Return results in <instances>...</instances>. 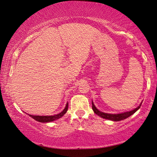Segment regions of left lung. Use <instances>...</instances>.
<instances>
[{
  "instance_id": "8db88e82",
  "label": "left lung",
  "mask_w": 157,
  "mask_h": 157,
  "mask_svg": "<svg viewBox=\"0 0 157 157\" xmlns=\"http://www.w3.org/2000/svg\"><path fill=\"white\" fill-rule=\"evenodd\" d=\"M141 105V104L139 105L137 108L134 109V110H132L131 111H128V112L118 113V114H111V113H106L101 112V111H98V109L96 108V106H94L93 102H92V109H93V111H94V113H95L96 114H97L98 116H99V117H101L104 118V119L111 120V121H121V120H123V119H126V118L129 117L130 116H132L133 113H134L139 108H140Z\"/></svg>"
}]
</instances>
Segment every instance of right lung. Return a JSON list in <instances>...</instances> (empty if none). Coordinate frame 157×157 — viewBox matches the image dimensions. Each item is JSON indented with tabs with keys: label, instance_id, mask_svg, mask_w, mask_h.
Returning <instances> with one entry per match:
<instances>
[{
	"label": "right lung",
	"instance_id": "add662e5",
	"mask_svg": "<svg viewBox=\"0 0 157 157\" xmlns=\"http://www.w3.org/2000/svg\"><path fill=\"white\" fill-rule=\"evenodd\" d=\"M68 104L67 103L65 109H64L61 113H58L56 115H53V116H33V115H29H29L31 117L33 118V119L36 120V121L42 122V123H45V122H51V121H55V120L59 119V118L63 117L68 110Z\"/></svg>",
	"mask_w": 157,
	"mask_h": 157
}]
</instances>
